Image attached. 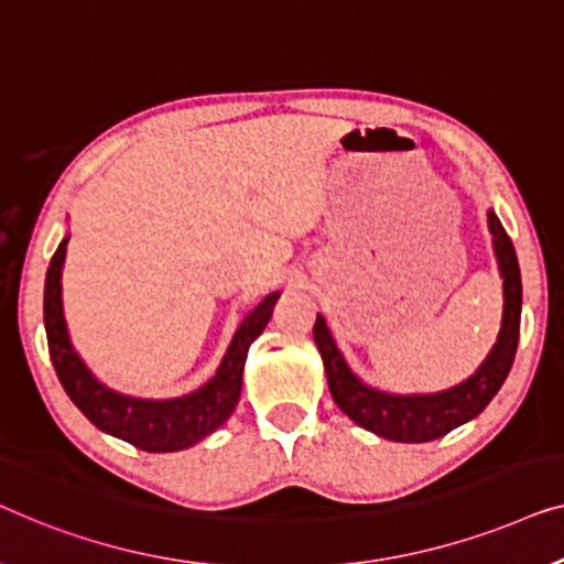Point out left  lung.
I'll return each mask as SVG.
<instances>
[{
  "instance_id": "1",
  "label": "left lung",
  "mask_w": 564,
  "mask_h": 564,
  "mask_svg": "<svg viewBox=\"0 0 564 564\" xmlns=\"http://www.w3.org/2000/svg\"><path fill=\"white\" fill-rule=\"evenodd\" d=\"M488 229L494 235V250L503 275V322L498 343L480 365L478 372L449 391L432 395H391L365 386L347 368L322 316L314 322V343L319 347L327 370L332 399L355 424L378 437L393 442H432L449 434L455 426L470 422L488 406L490 399L509 376L519 345L521 324V273L517 250L506 235L501 219L488 212Z\"/></svg>"
}]
</instances>
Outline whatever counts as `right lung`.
I'll return each instance as SVG.
<instances>
[{
	"label": "right lung",
	"instance_id": "add662e5",
	"mask_svg": "<svg viewBox=\"0 0 564 564\" xmlns=\"http://www.w3.org/2000/svg\"><path fill=\"white\" fill-rule=\"evenodd\" d=\"M66 245L68 237L58 245V250L51 258V265H47L43 319L55 376L66 388L68 399L76 403L78 411L97 430L130 442L132 447L145 452H178L209 437L217 426L227 422L237 401H240L248 347L265 329L281 293L275 291L271 296H265L245 316V322L235 332L225 360L219 365L217 376L202 386L199 391L171 401L130 399V395L115 393L101 386L70 347L61 306V268L63 258H66Z\"/></svg>",
	"mask_w": 564,
	"mask_h": 564
}]
</instances>
